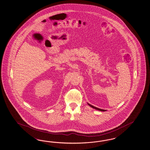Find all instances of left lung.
Returning a JSON list of instances; mask_svg holds the SVG:
<instances>
[{
    "label": "left lung",
    "mask_w": 150,
    "mask_h": 150,
    "mask_svg": "<svg viewBox=\"0 0 150 150\" xmlns=\"http://www.w3.org/2000/svg\"><path fill=\"white\" fill-rule=\"evenodd\" d=\"M87 104H88V105L89 106H91V108H92L94 109L100 111H106V110H103L101 109H99V108H96V107H95V106H94L92 105L89 104V103H87Z\"/></svg>",
    "instance_id": "1"
}]
</instances>
